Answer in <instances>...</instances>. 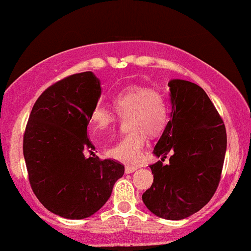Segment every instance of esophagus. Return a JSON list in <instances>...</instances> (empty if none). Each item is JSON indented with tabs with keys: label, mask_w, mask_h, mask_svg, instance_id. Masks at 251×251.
I'll return each mask as SVG.
<instances>
[{
	"label": "esophagus",
	"mask_w": 251,
	"mask_h": 251,
	"mask_svg": "<svg viewBox=\"0 0 251 251\" xmlns=\"http://www.w3.org/2000/svg\"><path fill=\"white\" fill-rule=\"evenodd\" d=\"M137 169H138L137 166H128L127 165L125 168V172H126V174H132V172H134Z\"/></svg>",
	"instance_id": "1"
}]
</instances>
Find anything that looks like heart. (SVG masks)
Listing matches in <instances>:
<instances>
[{
    "label": "heart",
    "instance_id": "heart-1",
    "mask_svg": "<svg viewBox=\"0 0 251 251\" xmlns=\"http://www.w3.org/2000/svg\"><path fill=\"white\" fill-rule=\"evenodd\" d=\"M117 113L127 119L128 129L113 146L107 149L108 157L126 164H135L142 157L146 143V133L157 135L168 123L169 107L165 98L155 89L144 86H132L123 89L113 98ZM117 114L103 106H96L89 122L94 133L107 131L117 122Z\"/></svg>",
    "mask_w": 251,
    "mask_h": 251
}]
</instances>
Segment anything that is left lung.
I'll return each mask as SVG.
<instances>
[{
	"mask_svg": "<svg viewBox=\"0 0 251 251\" xmlns=\"http://www.w3.org/2000/svg\"><path fill=\"white\" fill-rule=\"evenodd\" d=\"M169 87L171 119L153 150L162 160L150 165L153 183L143 194V201L158 217L178 221L200 211L216 192L226 131L203 88L180 79L171 80ZM168 154L170 163L164 166Z\"/></svg>",
	"mask_w": 251,
	"mask_h": 251,
	"instance_id": "obj_1",
	"label": "left lung"
}]
</instances>
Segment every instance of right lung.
I'll return each instance as SVG.
<instances>
[{
	"label": "right lung",
	"mask_w": 251,
	"mask_h": 251,
	"mask_svg": "<svg viewBox=\"0 0 251 251\" xmlns=\"http://www.w3.org/2000/svg\"><path fill=\"white\" fill-rule=\"evenodd\" d=\"M100 96V81L92 72L73 74L43 92L25 126L24 155L31 189L46 209L68 220L96 214L125 171L116 160L85 157L94 150L87 126Z\"/></svg>",
	"instance_id": "obj_1"
}]
</instances>
